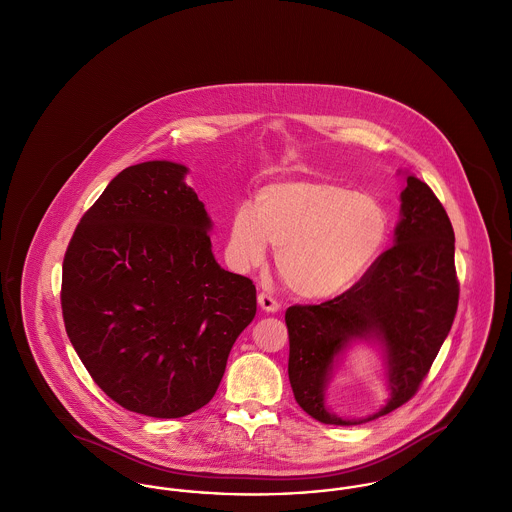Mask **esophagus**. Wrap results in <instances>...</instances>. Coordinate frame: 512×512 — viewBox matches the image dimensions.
<instances>
[{
    "label": "esophagus",
    "instance_id": "1",
    "mask_svg": "<svg viewBox=\"0 0 512 512\" xmlns=\"http://www.w3.org/2000/svg\"><path fill=\"white\" fill-rule=\"evenodd\" d=\"M257 301H259V307L263 308L265 312H277L281 308V303L269 293H259Z\"/></svg>",
    "mask_w": 512,
    "mask_h": 512
}]
</instances>
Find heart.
Returning <instances> with one entry per match:
<instances>
[{"label":"heart","instance_id":"1","mask_svg":"<svg viewBox=\"0 0 512 512\" xmlns=\"http://www.w3.org/2000/svg\"><path fill=\"white\" fill-rule=\"evenodd\" d=\"M388 227L386 209L368 194L336 182H285L261 190L255 207L235 209L227 251L239 269H251L265 259L269 240L291 291L330 299L370 269Z\"/></svg>","mask_w":512,"mask_h":512}]
</instances>
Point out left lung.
Here are the masks:
<instances>
[{
    "instance_id": "obj_1",
    "label": "left lung",
    "mask_w": 512,
    "mask_h": 512,
    "mask_svg": "<svg viewBox=\"0 0 512 512\" xmlns=\"http://www.w3.org/2000/svg\"><path fill=\"white\" fill-rule=\"evenodd\" d=\"M457 305L451 221L431 188L408 176L396 245L342 295L320 305H293L285 312L289 380L297 404L328 425H358L404 406L429 374ZM366 335H378L387 346L393 398L366 420H340L323 408V384L333 356L352 337Z\"/></svg>"
}]
</instances>
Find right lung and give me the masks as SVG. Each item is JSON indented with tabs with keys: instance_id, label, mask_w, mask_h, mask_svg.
Wrapping results in <instances>:
<instances>
[{
	"instance_id": "1",
	"label": "right lung",
	"mask_w": 512,
	"mask_h": 512,
	"mask_svg": "<svg viewBox=\"0 0 512 512\" xmlns=\"http://www.w3.org/2000/svg\"><path fill=\"white\" fill-rule=\"evenodd\" d=\"M186 172L174 162L122 170L63 259V320L87 372L118 406L162 419L213 398L257 312L253 281L213 259Z\"/></svg>"
}]
</instances>
